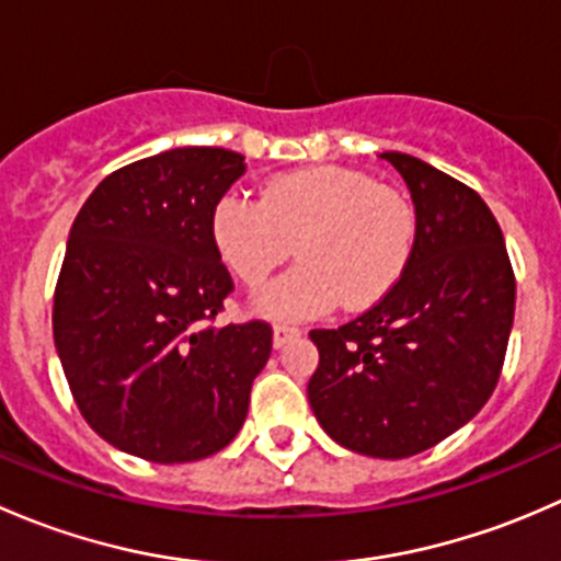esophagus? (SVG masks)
Wrapping results in <instances>:
<instances>
[{
	"mask_svg": "<svg viewBox=\"0 0 561 561\" xmlns=\"http://www.w3.org/2000/svg\"><path fill=\"white\" fill-rule=\"evenodd\" d=\"M301 336V331H298V328H293V325H274V347L279 350V347H285L287 342H293V339H298Z\"/></svg>",
	"mask_w": 561,
	"mask_h": 561,
	"instance_id": "1",
	"label": "esophagus"
}]
</instances>
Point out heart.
Listing matches in <instances>:
<instances>
[{"label": "heart", "mask_w": 561, "mask_h": 561, "mask_svg": "<svg viewBox=\"0 0 561 561\" xmlns=\"http://www.w3.org/2000/svg\"><path fill=\"white\" fill-rule=\"evenodd\" d=\"M415 208L366 173L320 165L274 175L263 197L228 192L211 214L219 257L247 287H260L296 247L301 265L254 298L268 320H307L380 301L415 247Z\"/></svg>", "instance_id": "1"}]
</instances>
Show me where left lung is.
I'll list each match as a JSON object with an SVG mask.
<instances>
[{
    "label": "left lung",
    "mask_w": 561,
    "mask_h": 561,
    "mask_svg": "<svg viewBox=\"0 0 561 561\" xmlns=\"http://www.w3.org/2000/svg\"><path fill=\"white\" fill-rule=\"evenodd\" d=\"M415 203L404 274L380 304L309 333V404L342 448L407 458L472 421L494 393L516 314V276L483 197L417 157L382 151Z\"/></svg>",
    "instance_id": "8db88e82"
}]
</instances>
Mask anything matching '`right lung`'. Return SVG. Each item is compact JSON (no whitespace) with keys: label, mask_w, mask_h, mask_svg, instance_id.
Returning a JSON list of instances; mask_svg holds the SVG:
<instances>
[{"label":"right lung","mask_w":561,"mask_h":561,"mask_svg":"<svg viewBox=\"0 0 561 561\" xmlns=\"http://www.w3.org/2000/svg\"><path fill=\"white\" fill-rule=\"evenodd\" d=\"M244 157L181 146L118 168L67 239L54 342L76 404L113 448L157 463L233 443L271 355V325H214L233 290L211 239Z\"/></svg>","instance_id":"obj_1"}]
</instances>
